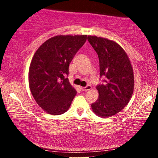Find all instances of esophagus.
I'll use <instances>...</instances> for the list:
<instances>
[{
  "label": "esophagus",
  "instance_id": "1",
  "mask_svg": "<svg viewBox=\"0 0 158 158\" xmlns=\"http://www.w3.org/2000/svg\"><path fill=\"white\" fill-rule=\"evenodd\" d=\"M91 89V86L90 85H87L86 87H81V90L82 91H88V90H90Z\"/></svg>",
  "mask_w": 158,
  "mask_h": 158
}]
</instances>
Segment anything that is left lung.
I'll use <instances>...</instances> for the list:
<instances>
[{
  "label": "left lung",
  "mask_w": 158,
  "mask_h": 158,
  "mask_svg": "<svg viewBox=\"0 0 158 158\" xmlns=\"http://www.w3.org/2000/svg\"><path fill=\"white\" fill-rule=\"evenodd\" d=\"M88 40L97 52L100 77L107 79L97 89L99 98L91 105L97 116L108 118L121 111L132 97L135 86L133 68L126 52L119 44L106 38L88 35Z\"/></svg>",
  "instance_id": "1"
}]
</instances>
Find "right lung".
I'll use <instances>...</instances> for the list:
<instances>
[{
  "label": "right lung",
  "instance_id": "1",
  "mask_svg": "<svg viewBox=\"0 0 158 158\" xmlns=\"http://www.w3.org/2000/svg\"><path fill=\"white\" fill-rule=\"evenodd\" d=\"M87 35H56L36 50L29 69V86L35 102L46 113L60 115L69 109L77 90L69 82V64Z\"/></svg>",
  "mask_w": 158,
  "mask_h": 158
}]
</instances>
